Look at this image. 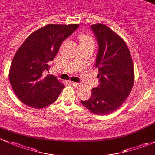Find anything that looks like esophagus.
Instances as JSON below:
<instances>
[{"label": "esophagus", "mask_w": 155, "mask_h": 155, "mask_svg": "<svg viewBox=\"0 0 155 155\" xmlns=\"http://www.w3.org/2000/svg\"><path fill=\"white\" fill-rule=\"evenodd\" d=\"M71 84H72L73 86H74V87H79L80 86H81V84H79V83H75V82H72V81H71Z\"/></svg>", "instance_id": "34e87169"}]
</instances>
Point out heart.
<instances>
[{
    "label": "heart",
    "instance_id": "heart-1",
    "mask_svg": "<svg viewBox=\"0 0 155 155\" xmlns=\"http://www.w3.org/2000/svg\"><path fill=\"white\" fill-rule=\"evenodd\" d=\"M81 42H92L94 43V39L89 34H81L80 36Z\"/></svg>",
    "mask_w": 155,
    "mask_h": 155
}]
</instances>
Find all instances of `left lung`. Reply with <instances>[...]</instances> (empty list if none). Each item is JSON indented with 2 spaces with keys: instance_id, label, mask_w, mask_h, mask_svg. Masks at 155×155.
Masks as SVG:
<instances>
[{
  "instance_id": "1",
  "label": "left lung",
  "mask_w": 155,
  "mask_h": 155,
  "mask_svg": "<svg viewBox=\"0 0 155 155\" xmlns=\"http://www.w3.org/2000/svg\"><path fill=\"white\" fill-rule=\"evenodd\" d=\"M98 43L95 67L100 84L81 103L97 115L113 113L122 106L131 92L134 70L130 51L124 39L103 24L92 25Z\"/></svg>"
}]
</instances>
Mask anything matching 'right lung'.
<instances>
[{
    "instance_id": "obj_1",
    "label": "right lung",
    "mask_w": 155,
    "mask_h": 155,
    "mask_svg": "<svg viewBox=\"0 0 155 155\" xmlns=\"http://www.w3.org/2000/svg\"><path fill=\"white\" fill-rule=\"evenodd\" d=\"M78 27V24H49L32 33L17 50L9 68V82L27 106L42 109L61 93L65 86L55 76L45 73L62 42Z\"/></svg>"
}]
</instances>
